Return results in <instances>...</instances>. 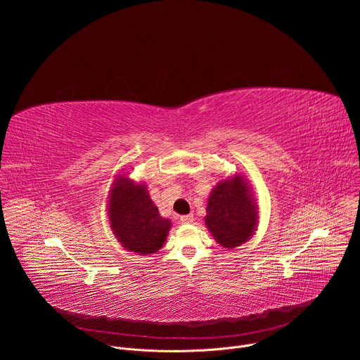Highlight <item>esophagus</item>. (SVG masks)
Returning <instances> with one entry per match:
<instances>
[{
    "mask_svg": "<svg viewBox=\"0 0 360 360\" xmlns=\"http://www.w3.org/2000/svg\"><path fill=\"white\" fill-rule=\"evenodd\" d=\"M182 224H192L193 222V215H184L181 217Z\"/></svg>",
    "mask_w": 360,
    "mask_h": 360,
    "instance_id": "obj_1",
    "label": "esophagus"
}]
</instances>
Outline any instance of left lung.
<instances>
[{"mask_svg": "<svg viewBox=\"0 0 360 360\" xmlns=\"http://www.w3.org/2000/svg\"><path fill=\"white\" fill-rule=\"evenodd\" d=\"M205 225L228 249L248 242L258 226L259 208L243 175L235 174L217 184L208 198Z\"/></svg>", "mask_w": 360, "mask_h": 360, "instance_id": "obj_1", "label": "left lung"}]
</instances>
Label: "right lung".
Masks as SVG:
<instances>
[{
	"mask_svg": "<svg viewBox=\"0 0 360 360\" xmlns=\"http://www.w3.org/2000/svg\"><path fill=\"white\" fill-rule=\"evenodd\" d=\"M107 207L111 231L122 248L138 255H152L164 246L171 221L160 215L143 182L118 174Z\"/></svg>",
	"mask_w": 360,
	"mask_h": 360,
	"instance_id": "right-lung-1",
	"label": "right lung"
}]
</instances>
